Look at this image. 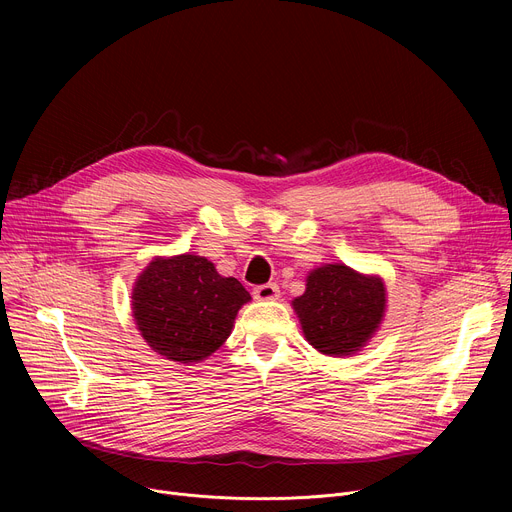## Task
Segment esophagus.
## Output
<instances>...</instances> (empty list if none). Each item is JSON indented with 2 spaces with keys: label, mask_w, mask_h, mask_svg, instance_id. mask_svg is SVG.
<instances>
[{
  "label": "esophagus",
  "mask_w": 512,
  "mask_h": 512,
  "mask_svg": "<svg viewBox=\"0 0 512 512\" xmlns=\"http://www.w3.org/2000/svg\"><path fill=\"white\" fill-rule=\"evenodd\" d=\"M253 296L257 300H275L279 296V287L275 283H263L253 289Z\"/></svg>",
  "instance_id": "esophagus-1"
}]
</instances>
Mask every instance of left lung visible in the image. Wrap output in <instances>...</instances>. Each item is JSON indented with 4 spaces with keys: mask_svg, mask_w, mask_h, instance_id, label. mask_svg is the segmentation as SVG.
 <instances>
[{
    "mask_svg": "<svg viewBox=\"0 0 512 512\" xmlns=\"http://www.w3.org/2000/svg\"><path fill=\"white\" fill-rule=\"evenodd\" d=\"M385 285L346 265H324L308 275L304 296L294 300L306 340L330 356L352 354L379 328Z\"/></svg>",
    "mask_w": 512,
    "mask_h": 512,
    "instance_id": "left-lung-1",
    "label": "left lung"
}]
</instances>
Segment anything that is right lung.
<instances>
[{
  "mask_svg": "<svg viewBox=\"0 0 512 512\" xmlns=\"http://www.w3.org/2000/svg\"><path fill=\"white\" fill-rule=\"evenodd\" d=\"M133 318L141 336L174 362H198L221 348L249 291L218 275L198 255L154 259L133 287Z\"/></svg>",
  "mask_w": 512,
  "mask_h": 512,
  "instance_id": "add662e5",
  "label": "right lung"
}]
</instances>
